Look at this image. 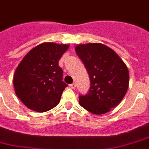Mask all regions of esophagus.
Instances as JSON below:
<instances>
[{
	"instance_id": "34e87169",
	"label": "esophagus",
	"mask_w": 149,
	"mask_h": 149,
	"mask_svg": "<svg viewBox=\"0 0 149 149\" xmlns=\"http://www.w3.org/2000/svg\"><path fill=\"white\" fill-rule=\"evenodd\" d=\"M76 86H77L76 84H70V87H71V88H72V89H75V88H76Z\"/></svg>"
}]
</instances>
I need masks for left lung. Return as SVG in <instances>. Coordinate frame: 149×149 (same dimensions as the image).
I'll list each match as a JSON object with an SVG mask.
<instances>
[{"instance_id":"left-lung-1","label":"left lung","mask_w":149,"mask_h":149,"mask_svg":"<svg viewBox=\"0 0 149 149\" xmlns=\"http://www.w3.org/2000/svg\"><path fill=\"white\" fill-rule=\"evenodd\" d=\"M75 50L91 79L88 93L79 96L80 106L94 114L107 113L120 104L127 93V65L115 52L101 43L78 45Z\"/></svg>"}]
</instances>
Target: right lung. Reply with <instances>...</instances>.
<instances>
[{
	"label": "right lung",
	"instance_id": "obj_1",
	"mask_svg": "<svg viewBox=\"0 0 149 149\" xmlns=\"http://www.w3.org/2000/svg\"><path fill=\"white\" fill-rule=\"evenodd\" d=\"M67 44L45 42L31 49L15 70L13 84L16 95L32 111L45 112L60 101L67 84L58 60L69 49Z\"/></svg>",
	"mask_w": 149,
	"mask_h": 149
}]
</instances>
